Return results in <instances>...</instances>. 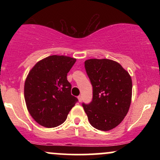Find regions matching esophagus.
<instances>
[{"mask_svg":"<svg viewBox=\"0 0 160 160\" xmlns=\"http://www.w3.org/2000/svg\"><path fill=\"white\" fill-rule=\"evenodd\" d=\"M78 98L79 102H82V96H81V95H79V96L78 97Z\"/></svg>","mask_w":160,"mask_h":160,"instance_id":"esophagus-1","label":"esophagus"}]
</instances>
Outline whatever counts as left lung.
<instances>
[{
    "label": "left lung",
    "instance_id": "left-lung-1",
    "mask_svg": "<svg viewBox=\"0 0 160 160\" xmlns=\"http://www.w3.org/2000/svg\"><path fill=\"white\" fill-rule=\"evenodd\" d=\"M85 68L93 89L90 104H82L93 127L109 131L123 120L132 101V82L118 62L107 58H90Z\"/></svg>",
    "mask_w": 160,
    "mask_h": 160
}]
</instances>
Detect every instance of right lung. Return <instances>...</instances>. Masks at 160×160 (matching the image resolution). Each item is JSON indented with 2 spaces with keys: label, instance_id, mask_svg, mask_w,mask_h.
<instances>
[{
  "label": "right lung",
  "instance_id": "1",
  "mask_svg": "<svg viewBox=\"0 0 160 160\" xmlns=\"http://www.w3.org/2000/svg\"><path fill=\"white\" fill-rule=\"evenodd\" d=\"M76 58L49 56L37 62L28 74L24 86L27 109L32 118L46 128L63 123L78 102L71 94L67 74Z\"/></svg>",
  "mask_w": 160,
  "mask_h": 160
}]
</instances>
